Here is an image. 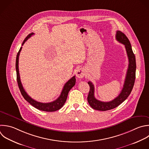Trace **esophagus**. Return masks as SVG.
I'll use <instances>...</instances> for the list:
<instances>
[{"instance_id": "obj_1", "label": "esophagus", "mask_w": 149, "mask_h": 149, "mask_svg": "<svg viewBox=\"0 0 149 149\" xmlns=\"http://www.w3.org/2000/svg\"><path fill=\"white\" fill-rule=\"evenodd\" d=\"M85 73H86L85 70L83 68H80L77 70V71L76 72V76L77 78L81 79L84 76Z\"/></svg>"}]
</instances>
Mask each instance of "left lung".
<instances>
[{
  "label": "left lung",
  "instance_id": "obj_1",
  "mask_svg": "<svg viewBox=\"0 0 149 149\" xmlns=\"http://www.w3.org/2000/svg\"><path fill=\"white\" fill-rule=\"evenodd\" d=\"M116 40L125 45L129 59L128 69L125 83L121 92L117 97L109 102H102L95 98L94 86L92 82L88 81V84L90 86V91L87 97V101L91 107L96 110L105 111L116 108L128 97L134 86L136 77V65L135 56L133 52L130 41L127 37L120 31H116Z\"/></svg>",
  "mask_w": 149,
  "mask_h": 149
}]
</instances>
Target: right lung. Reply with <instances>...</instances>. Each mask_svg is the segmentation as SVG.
Returning a JSON list of instances; mask_svg holds the SVG:
<instances>
[{"instance_id": "1", "label": "right lung", "mask_w": 149, "mask_h": 149, "mask_svg": "<svg viewBox=\"0 0 149 149\" xmlns=\"http://www.w3.org/2000/svg\"><path fill=\"white\" fill-rule=\"evenodd\" d=\"M34 34L33 33L30 34L29 35L27 36V37L24 39V41L23 42L22 45L25 43V42L29 38H30ZM22 49V47L20 48L19 52L17 53V56H16V73H17V81L18 83V86L19 87V89L20 90V92L24 97V98L29 102L31 105L36 108L37 109L44 111H47V112H54L56 111L57 110H59L61 109L63 105L65 104L68 93L70 89L75 85L76 83V78L75 76L72 77L69 81H68L66 84L64 85L63 88L62 89V91L61 92V94L60 96L55 101L48 102V103H42L40 102H38L32 98H31L27 93L26 92L25 90L24 89L23 85L22 84L21 80H20V74H19V55L20 51Z\"/></svg>"}]
</instances>
